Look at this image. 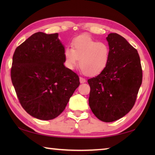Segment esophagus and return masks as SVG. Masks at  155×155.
Wrapping results in <instances>:
<instances>
[{
	"label": "esophagus",
	"instance_id": "1",
	"mask_svg": "<svg viewBox=\"0 0 155 155\" xmlns=\"http://www.w3.org/2000/svg\"><path fill=\"white\" fill-rule=\"evenodd\" d=\"M79 80H80V83H86V80L84 79V78H83V77H80L79 78Z\"/></svg>",
	"mask_w": 155,
	"mask_h": 155
}]
</instances>
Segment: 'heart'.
Returning <instances> with one entry per match:
<instances>
[{"label":"heart","mask_w":155,"mask_h":155,"mask_svg":"<svg viewBox=\"0 0 155 155\" xmlns=\"http://www.w3.org/2000/svg\"><path fill=\"white\" fill-rule=\"evenodd\" d=\"M71 47L64 51L65 65L72 70L79 61V67L85 74L95 76L103 72L109 62L110 49L104 42H98L87 35L74 39Z\"/></svg>","instance_id":"b5f03b06"}]
</instances>
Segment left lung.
<instances>
[{
	"label": "left lung",
	"instance_id": "8db88e82",
	"mask_svg": "<svg viewBox=\"0 0 155 155\" xmlns=\"http://www.w3.org/2000/svg\"><path fill=\"white\" fill-rule=\"evenodd\" d=\"M110 49L107 67L88 80L91 87L88 103L98 119L110 123L125 116L133 107L142 84L139 53L122 36L107 37Z\"/></svg>",
	"mask_w": 155,
	"mask_h": 155
}]
</instances>
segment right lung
I'll list each match as a JSON object with an SVG mask.
<instances>
[{
	"label": "right lung",
	"instance_id": "1",
	"mask_svg": "<svg viewBox=\"0 0 155 155\" xmlns=\"http://www.w3.org/2000/svg\"><path fill=\"white\" fill-rule=\"evenodd\" d=\"M64 47L58 34L38 32L16 48L11 80L20 103L31 116L43 120L61 114L80 84L64 66Z\"/></svg>",
	"mask_w": 155,
	"mask_h": 155
}]
</instances>
